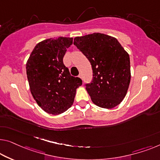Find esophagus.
Here are the masks:
<instances>
[{
	"instance_id": "1",
	"label": "esophagus",
	"mask_w": 160,
	"mask_h": 160,
	"mask_svg": "<svg viewBox=\"0 0 160 160\" xmlns=\"http://www.w3.org/2000/svg\"><path fill=\"white\" fill-rule=\"evenodd\" d=\"M79 78H80V79L82 80V75H81V74H80V75H79Z\"/></svg>"
}]
</instances>
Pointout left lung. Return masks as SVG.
Returning <instances> with one entry per match:
<instances>
[{
	"label": "left lung",
	"mask_w": 160,
	"mask_h": 160,
	"mask_svg": "<svg viewBox=\"0 0 160 160\" xmlns=\"http://www.w3.org/2000/svg\"><path fill=\"white\" fill-rule=\"evenodd\" d=\"M74 44L91 64L93 80L86 85L92 103L111 109L121 103L131 80L128 52L115 37L101 33L77 37Z\"/></svg>",
	"instance_id": "obj_1"
}]
</instances>
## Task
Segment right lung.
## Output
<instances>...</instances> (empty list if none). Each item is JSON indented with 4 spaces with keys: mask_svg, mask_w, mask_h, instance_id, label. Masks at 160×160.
Wrapping results in <instances>:
<instances>
[{
    "mask_svg": "<svg viewBox=\"0 0 160 160\" xmlns=\"http://www.w3.org/2000/svg\"><path fill=\"white\" fill-rule=\"evenodd\" d=\"M73 39L59 37L43 40L36 45L27 62L30 91L42 110L59 115L72 106L76 90L82 85L71 76L63 64L67 49Z\"/></svg>",
    "mask_w": 160,
    "mask_h": 160,
    "instance_id": "add662e5",
    "label": "right lung"
}]
</instances>
